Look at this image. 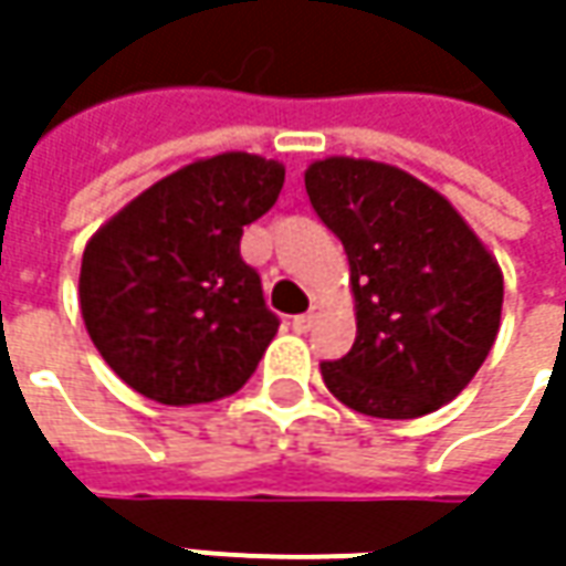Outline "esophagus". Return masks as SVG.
<instances>
[{"label":"esophagus","instance_id":"34e87169","mask_svg":"<svg viewBox=\"0 0 566 566\" xmlns=\"http://www.w3.org/2000/svg\"><path fill=\"white\" fill-rule=\"evenodd\" d=\"M315 317H317V308H312V312H305V315H295L293 317V331H295V334H308V331L315 327Z\"/></svg>","mask_w":566,"mask_h":566}]
</instances>
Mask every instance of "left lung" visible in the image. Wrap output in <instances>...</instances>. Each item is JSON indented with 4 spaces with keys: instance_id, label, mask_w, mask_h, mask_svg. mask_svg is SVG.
Returning a JSON list of instances; mask_svg holds the SVG:
<instances>
[{
    "instance_id": "obj_1",
    "label": "left lung",
    "mask_w": 566,
    "mask_h": 566,
    "mask_svg": "<svg viewBox=\"0 0 566 566\" xmlns=\"http://www.w3.org/2000/svg\"><path fill=\"white\" fill-rule=\"evenodd\" d=\"M315 213L343 242L356 343L321 361L327 390L375 419L450 402L494 346L504 276L444 195L397 166L327 157L305 169Z\"/></svg>"
}]
</instances>
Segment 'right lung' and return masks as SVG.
Instances as JSON below:
<instances>
[{
	"label": "right lung",
	"mask_w": 566,
	"mask_h": 566,
	"mask_svg": "<svg viewBox=\"0 0 566 566\" xmlns=\"http://www.w3.org/2000/svg\"><path fill=\"white\" fill-rule=\"evenodd\" d=\"M283 176L276 160L220 154L160 179L94 232L81 258V317L132 390L191 406L254 375L280 317L239 242Z\"/></svg>",
	"instance_id": "right-lung-1"
}]
</instances>
